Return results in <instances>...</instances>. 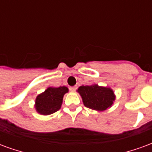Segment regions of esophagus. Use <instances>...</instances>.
<instances>
[{
  "label": "esophagus",
  "mask_w": 152,
  "mask_h": 152,
  "mask_svg": "<svg viewBox=\"0 0 152 152\" xmlns=\"http://www.w3.org/2000/svg\"><path fill=\"white\" fill-rule=\"evenodd\" d=\"M69 89H70V91H71V92H75V91H76V87H75V86H74V87H70Z\"/></svg>",
  "instance_id": "34e87169"
}]
</instances>
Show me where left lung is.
Returning <instances> with one entry per match:
<instances>
[{
	"label": "left lung",
	"mask_w": 152,
	"mask_h": 152,
	"mask_svg": "<svg viewBox=\"0 0 152 152\" xmlns=\"http://www.w3.org/2000/svg\"><path fill=\"white\" fill-rule=\"evenodd\" d=\"M76 91L79 93L86 107L99 112H103L110 108L115 100L113 89L97 84L80 86Z\"/></svg>",
	"instance_id": "8db88e82"
}]
</instances>
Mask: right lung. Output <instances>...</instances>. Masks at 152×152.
<instances>
[{
    "instance_id": "1",
    "label": "right lung",
    "mask_w": 152,
    "mask_h": 152,
    "mask_svg": "<svg viewBox=\"0 0 152 152\" xmlns=\"http://www.w3.org/2000/svg\"><path fill=\"white\" fill-rule=\"evenodd\" d=\"M68 91L69 89L66 86L48 87L35 99L34 107L37 112L48 115L58 111L63 103V96Z\"/></svg>"
}]
</instances>
